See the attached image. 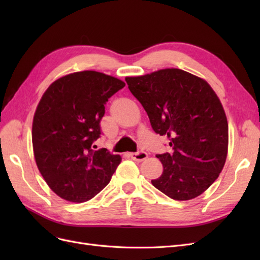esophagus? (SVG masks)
<instances>
[{"instance_id":"esophagus-1","label":"esophagus","mask_w":260,"mask_h":260,"mask_svg":"<svg viewBox=\"0 0 260 260\" xmlns=\"http://www.w3.org/2000/svg\"><path fill=\"white\" fill-rule=\"evenodd\" d=\"M130 157L136 161H143L144 159L147 158V153H145L143 151H140V152H137V153H131Z\"/></svg>"}]
</instances>
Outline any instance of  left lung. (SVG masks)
Masks as SVG:
<instances>
[{
    "label": "left lung",
    "mask_w": 260,
    "mask_h": 260,
    "mask_svg": "<svg viewBox=\"0 0 260 260\" xmlns=\"http://www.w3.org/2000/svg\"><path fill=\"white\" fill-rule=\"evenodd\" d=\"M130 92L153 130L169 138L171 153L156 155L162 175L152 184L168 198H198L215 182L226 159L228 121L221 102L201 78L177 68L127 77Z\"/></svg>",
    "instance_id": "obj_1"
}]
</instances>
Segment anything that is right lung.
Instances as JSON below:
<instances>
[{
	"mask_svg": "<svg viewBox=\"0 0 260 260\" xmlns=\"http://www.w3.org/2000/svg\"><path fill=\"white\" fill-rule=\"evenodd\" d=\"M123 86L117 78L85 70L59 78L44 92L34 117V153L59 198L86 202L111 181L121 157L93 143L101 137L106 102Z\"/></svg>",
	"mask_w": 260,
	"mask_h": 260,
	"instance_id": "obj_1",
	"label": "right lung"
}]
</instances>
